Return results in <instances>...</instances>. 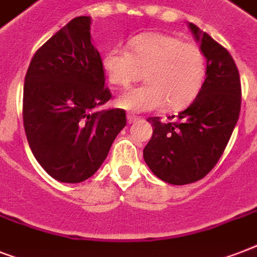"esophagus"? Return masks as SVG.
<instances>
[{
	"label": "esophagus",
	"mask_w": 257,
	"mask_h": 257,
	"mask_svg": "<svg viewBox=\"0 0 257 257\" xmlns=\"http://www.w3.org/2000/svg\"><path fill=\"white\" fill-rule=\"evenodd\" d=\"M140 118L137 116H135V114H128L126 116V121H128V124H133V122H136V121H139Z\"/></svg>",
	"instance_id": "obj_1"
}]
</instances>
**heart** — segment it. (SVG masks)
Masks as SVG:
<instances>
[{"instance_id": "1", "label": "heart", "mask_w": 257, "mask_h": 257, "mask_svg": "<svg viewBox=\"0 0 257 257\" xmlns=\"http://www.w3.org/2000/svg\"><path fill=\"white\" fill-rule=\"evenodd\" d=\"M131 52L121 46L102 54L101 65L110 84L126 86L143 78L148 84L125 90L117 105L132 113L148 112L165 106L185 108L199 94L207 74L203 50L181 38L147 33L132 38Z\"/></svg>"}]
</instances>
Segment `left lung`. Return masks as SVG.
Instances as JSON below:
<instances>
[{"mask_svg": "<svg viewBox=\"0 0 257 257\" xmlns=\"http://www.w3.org/2000/svg\"><path fill=\"white\" fill-rule=\"evenodd\" d=\"M188 26L207 58V78L175 122L149 117L153 133L143 152L149 169L173 185L195 183L212 171L231 139L241 105L239 70L229 52L195 24Z\"/></svg>", "mask_w": 257, "mask_h": 257, "instance_id": "obj_1", "label": "left lung"}]
</instances>
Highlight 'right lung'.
<instances>
[{
	"instance_id": "obj_1",
	"label": "right lung",
	"mask_w": 257,
	"mask_h": 257,
	"mask_svg": "<svg viewBox=\"0 0 257 257\" xmlns=\"http://www.w3.org/2000/svg\"><path fill=\"white\" fill-rule=\"evenodd\" d=\"M92 18H73L30 61L24 85V126L36 160L61 183L98 171L126 124L125 110L98 106L110 100Z\"/></svg>"
}]
</instances>
